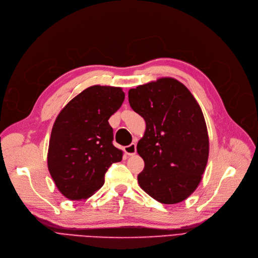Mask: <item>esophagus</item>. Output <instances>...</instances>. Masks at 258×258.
Here are the masks:
<instances>
[{"mask_svg":"<svg viewBox=\"0 0 258 258\" xmlns=\"http://www.w3.org/2000/svg\"><path fill=\"white\" fill-rule=\"evenodd\" d=\"M124 151L127 155H134L137 153V145L132 143L129 146H126L124 148Z\"/></svg>","mask_w":258,"mask_h":258,"instance_id":"1","label":"esophagus"}]
</instances>
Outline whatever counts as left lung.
I'll return each instance as SVG.
<instances>
[{
  "label": "left lung",
  "mask_w": 258,
  "mask_h": 258,
  "mask_svg": "<svg viewBox=\"0 0 258 258\" xmlns=\"http://www.w3.org/2000/svg\"><path fill=\"white\" fill-rule=\"evenodd\" d=\"M131 108L144 117L138 143L145 168L141 188L159 203L185 201L198 188L209 156L202 109L185 85L172 78L141 85L128 92Z\"/></svg>",
  "instance_id": "1"
}]
</instances>
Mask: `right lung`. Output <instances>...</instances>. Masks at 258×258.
<instances>
[{
    "instance_id": "add662e5",
    "label": "right lung",
    "mask_w": 258,
    "mask_h": 258,
    "mask_svg": "<svg viewBox=\"0 0 258 258\" xmlns=\"http://www.w3.org/2000/svg\"><path fill=\"white\" fill-rule=\"evenodd\" d=\"M124 99L121 88L95 85L72 99L57 115L47 163L55 186L67 199L90 198L104 185L109 167L121 161L108 119Z\"/></svg>"
}]
</instances>
